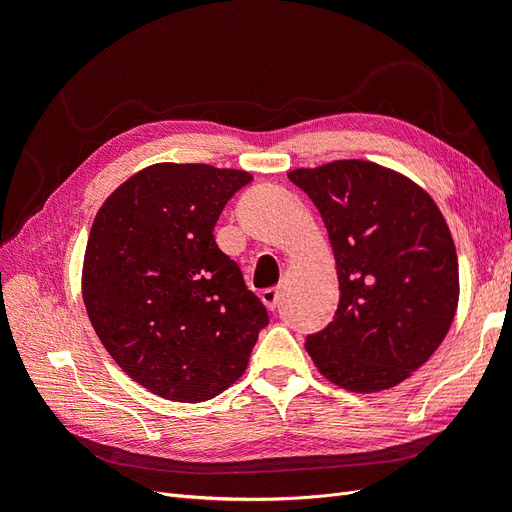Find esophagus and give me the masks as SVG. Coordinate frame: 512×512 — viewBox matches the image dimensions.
Returning <instances> with one entry per match:
<instances>
[{"mask_svg":"<svg viewBox=\"0 0 512 512\" xmlns=\"http://www.w3.org/2000/svg\"><path fill=\"white\" fill-rule=\"evenodd\" d=\"M260 299H262V303L267 305V309H273L280 305V299H282V292L280 290H275V288H267V290H262V294H260Z\"/></svg>","mask_w":512,"mask_h":512,"instance_id":"esophagus-1","label":"esophagus"}]
</instances>
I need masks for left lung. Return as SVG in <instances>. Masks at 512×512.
I'll return each mask as SVG.
<instances>
[{"label":"left lung","instance_id":"1","mask_svg":"<svg viewBox=\"0 0 512 512\" xmlns=\"http://www.w3.org/2000/svg\"><path fill=\"white\" fill-rule=\"evenodd\" d=\"M320 211L335 256L339 305L305 348L329 382L352 393L397 386L451 329L459 265L433 198L406 175L367 160L290 170Z\"/></svg>","mask_w":512,"mask_h":512}]
</instances>
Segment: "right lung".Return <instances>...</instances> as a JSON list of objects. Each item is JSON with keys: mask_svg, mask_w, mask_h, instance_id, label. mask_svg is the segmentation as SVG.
Returning <instances> with one entry per match:
<instances>
[{"mask_svg": "<svg viewBox=\"0 0 512 512\" xmlns=\"http://www.w3.org/2000/svg\"><path fill=\"white\" fill-rule=\"evenodd\" d=\"M250 181L245 170L160 162L123 181L91 224V327L134 382L164 399L198 404L226 391L269 322L213 237L230 196Z\"/></svg>", "mask_w": 512, "mask_h": 512, "instance_id": "1", "label": "right lung"}]
</instances>
